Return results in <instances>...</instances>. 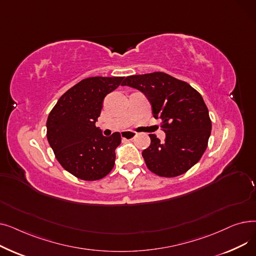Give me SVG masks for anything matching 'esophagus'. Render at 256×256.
I'll return each instance as SVG.
<instances>
[{
  "label": "esophagus",
  "instance_id": "34e87169",
  "mask_svg": "<svg viewBox=\"0 0 256 256\" xmlns=\"http://www.w3.org/2000/svg\"><path fill=\"white\" fill-rule=\"evenodd\" d=\"M136 136H137V132L132 130H124L121 132V138L126 139V140H132Z\"/></svg>",
  "mask_w": 256,
  "mask_h": 256
}]
</instances>
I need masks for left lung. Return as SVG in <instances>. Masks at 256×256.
<instances>
[{
  "label": "left lung",
  "instance_id": "obj_1",
  "mask_svg": "<svg viewBox=\"0 0 256 256\" xmlns=\"http://www.w3.org/2000/svg\"><path fill=\"white\" fill-rule=\"evenodd\" d=\"M121 86L142 91L160 120L166 139L150 135V145L143 150L145 164L158 176L176 178L191 169L204 154L212 120L201 94L191 85L165 72L126 76Z\"/></svg>",
  "mask_w": 256,
  "mask_h": 256
}]
</instances>
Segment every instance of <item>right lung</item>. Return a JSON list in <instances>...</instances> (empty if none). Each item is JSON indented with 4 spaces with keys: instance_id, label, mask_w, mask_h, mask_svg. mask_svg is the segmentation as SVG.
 <instances>
[{
    "instance_id": "1",
    "label": "right lung",
    "mask_w": 256,
    "mask_h": 256,
    "mask_svg": "<svg viewBox=\"0 0 256 256\" xmlns=\"http://www.w3.org/2000/svg\"><path fill=\"white\" fill-rule=\"evenodd\" d=\"M124 78H84L67 90L48 114V141L60 165L76 178L98 180L114 167L115 150L121 143L120 134L104 137L96 122L104 96Z\"/></svg>"
}]
</instances>
